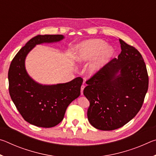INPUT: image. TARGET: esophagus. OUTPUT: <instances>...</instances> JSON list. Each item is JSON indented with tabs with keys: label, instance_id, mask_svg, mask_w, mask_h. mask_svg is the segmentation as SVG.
Here are the masks:
<instances>
[{
	"label": "esophagus",
	"instance_id": "esophagus-1",
	"mask_svg": "<svg viewBox=\"0 0 156 156\" xmlns=\"http://www.w3.org/2000/svg\"><path fill=\"white\" fill-rule=\"evenodd\" d=\"M84 87H85V86L84 85V84H83V85L81 86V95H83V90H84Z\"/></svg>",
	"mask_w": 156,
	"mask_h": 156
}]
</instances>
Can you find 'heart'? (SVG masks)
<instances>
[{
  "label": "heart",
  "instance_id": "heart-1",
  "mask_svg": "<svg viewBox=\"0 0 156 156\" xmlns=\"http://www.w3.org/2000/svg\"><path fill=\"white\" fill-rule=\"evenodd\" d=\"M113 54V50L101 40H91L81 44L76 59L79 62H87L97 56L89 64L87 72L94 75L102 69Z\"/></svg>",
  "mask_w": 156,
  "mask_h": 156
}]
</instances>
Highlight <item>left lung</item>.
I'll return each mask as SVG.
<instances>
[{
	"label": "left lung",
	"instance_id": "left-lung-1",
	"mask_svg": "<svg viewBox=\"0 0 156 156\" xmlns=\"http://www.w3.org/2000/svg\"><path fill=\"white\" fill-rule=\"evenodd\" d=\"M121 51L86 81L83 94L89 101V122L111 131L122 127L140 110L149 87V76L142 55L119 39ZM120 72L119 75L117 73Z\"/></svg>",
	"mask_w": 156,
	"mask_h": 156
}]
</instances>
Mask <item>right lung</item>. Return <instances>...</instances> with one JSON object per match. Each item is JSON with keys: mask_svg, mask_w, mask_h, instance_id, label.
Here are the masks:
<instances>
[{"mask_svg": "<svg viewBox=\"0 0 156 156\" xmlns=\"http://www.w3.org/2000/svg\"><path fill=\"white\" fill-rule=\"evenodd\" d=\"M62 35H38L26 43L13 58L8 72L10 97L18 112L31 125L44 128L59 124L71 102L80 96L83 80L76 78L67 83L42 85L33 80L26 72L25 60L36 44L54 43Z\"/></svg>", "mask_w": 156, "mask_h": 156, "instance_id": "1", "label": "right lung"}]
</instances>
